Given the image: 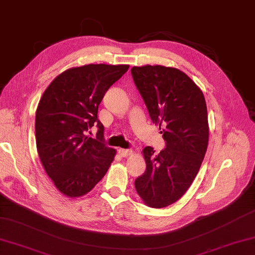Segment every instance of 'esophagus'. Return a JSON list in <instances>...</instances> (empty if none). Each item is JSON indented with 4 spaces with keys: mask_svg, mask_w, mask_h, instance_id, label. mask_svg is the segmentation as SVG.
I'll return each mask as SVG.
<instances>
[{
    "mask_svg": "<svg viewBox=\"0 0 255 255\" xmlns=\"http://www.w3.org/2000/svg\"><path fill=\"white\" fill-rule=\"evenodd\" d=\"M118 152L120 155L124 157V156H128L129 153H131V150H128V148H119Z\"/></svg>",
    "mask_w": 255,
    "mask_h": 255,
    "instance_id": "1",
    "label": "esophagus"
}]
</instances>
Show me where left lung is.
<instances>
[{
  "label": "left lung",
  "instance_id": "obj_1",
  "mask_svg": "<svg viewBox=\"0 0 255 255\" xmlns=\"http://www.w3.org/2000/svg\"><path fill=\"white\" fill-rule=\"evenodd\" d=\"M131 74L152 122L162 128L165 148L144 147L146 169L134 185L144 203L161 209L191 186L209 142L205 99L183 72L162 65L133 66Z\"/></svg>",
  "mask_w": 255,
  "mask_h": 255
}]
</instances>
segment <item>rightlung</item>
<instances>
[{
  "mask_svg": "<svg viewBox=\"0 0 255 255\" xmlns=\"http://www.w3.org/2000/svg\"><path fill=\"white\" fill-rule=\"evenodd\" d=\"M128 65L89 64L66 70L43 93L35 115L36 147L46 174L64 195H84L105 175L115 150L104 143L98 110ZM98 128L97 139L87 135Z\"/></svg>",
  "mask_w": 255,
  "mask_h": 255,
  "instance_id": "right-lung-1",
  "label": "right lung"
}]
</instances>
